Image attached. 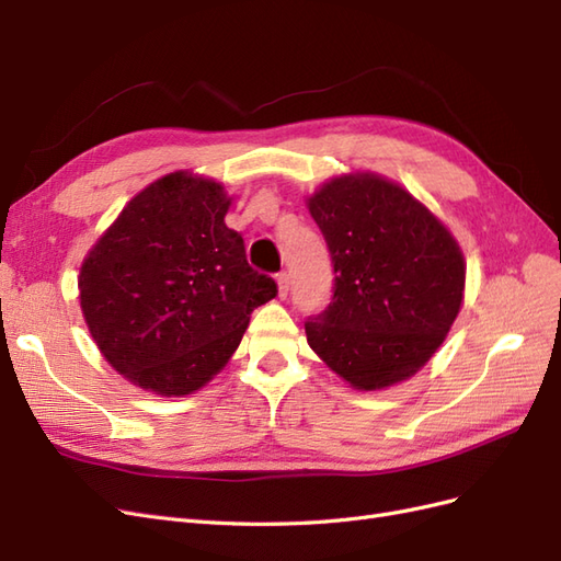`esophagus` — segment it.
<instances>
[{
	"label": "esophagus",
	"mask_w": 561,
	"mask_h": 561,
	"mask_svg": "<svg viewBox=\"0 0 561 561\" xmlns=\"http://www.w3.org/2000/svg\"><path fill=\"white\" fill-rule=\"evenodd\" d=\"M276 280H278V297L285 299L287 293H290V274H287V271H280Z\"/></svg>",
	"instance_id": "esophagus-1"
}]
</instances>
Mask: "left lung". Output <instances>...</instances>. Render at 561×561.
Returning <instances> with one entry per match:
<instances>
[{"instance_id": "left-lung-1", "label": "left lung", "mask_w": 561, "mask_h": 561, "mask_svg": "<svg viewBox=\"0 0 561 561\" xmlns=\"http://www.w3.org/2000/svg\"><path fill=\"white\" fill-rule=\"evenodd\" d=\"M334 264L309 346L351 386L377 390L428 363L461 309L466 266L451 233L377 175L336 178L309 198Z\"/></svg>"}]
</instances>
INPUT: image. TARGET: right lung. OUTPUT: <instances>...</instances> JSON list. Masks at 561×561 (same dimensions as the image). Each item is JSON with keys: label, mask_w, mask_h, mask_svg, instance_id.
I'll return each mask as SVG.
<instances>
[{"label": "right lung", "mask_w": 561, "mask_h": 561, "mask_svg": "<svg viewBox=\"0 0 561 561\" xmlns=\"http://www.w3.org/2000/svg\"><path fill=\"white\" fill-rule=\"evenodd\" d=\"M229 198L173 173L135 196L81 266V311L107 363L159 396H190L239 348L250 313L278 295L248 264Z\"/></svg>", "instance_id": "add662e5"}]
</instances>
